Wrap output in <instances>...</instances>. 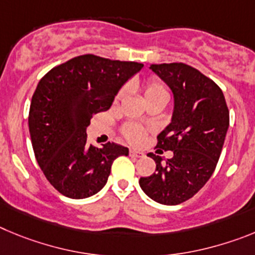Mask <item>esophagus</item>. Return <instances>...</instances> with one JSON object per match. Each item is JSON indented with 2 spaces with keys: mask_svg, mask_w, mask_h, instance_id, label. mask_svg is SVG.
Listing matches in <instances>:
<instances>
[{
  "mask_svg": "<svg viewBox=\"0 0 255 255\" xmlns=\"http://www.w3.org/2000/svg\"><path fill=\"white\" fill-rule=\"evenodd\" d=\"M129 156L130 157H134V159H138V157H142V156H143V153L136 150H129Z\"/></svg>",
  "mask_w": 255,
  "mask_h": 255,
  "instance_id": "esophagus-1",
  "label": "esophagus"
}]
</instances>
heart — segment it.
Listing matches in <instances>:
<instances>
[{
	"label": "heart",
	"instance_id": "b5f03b06",
	"mask_svg": "<svg viewBox=\"0 0 255 255\" xmlns=\"http://www.w3.org/2000/svg\"><path fill=\"white\" fill-rule=\"evenodd\" d=\"M133 86L141 91L146 104H148L151 102H156V100H165V102L169 100V91L165 88V85L161 84L159 80L148 79L142 82L136 81L133 84ZM125 94L126 89L119 90L118 95H117V99H121ZM123 134L132 143H139L143 139V129L141 127H138V126L134 125L126 126L125 129H123Z\"/></svg>",
	"mask_w": 255,
	"mask_h": 255
}]
</instances>
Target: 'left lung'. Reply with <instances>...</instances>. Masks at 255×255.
Masks as SVG:
<instances>
[{
	"mask_svg": "<svg viewBox=\"0 0 255 255\" xmlns=\"http://www.w3.org/2000/svg\"><path fill=\"white\" fill-rule=\"evenodd\" d=\"M174 96L171 122L157 136L160 152L173 151L171 159L148 153L156 162L152 175L139 179L151 199L175 206L192 198L216 169L229 128V109L221 89L185 63L151 65Z\"/></svg>",
	"mask_w": 255,
	"mask_h": 255,
	"instance_id": "8db88e82",
	"label": "left lung"
}]
</instances>
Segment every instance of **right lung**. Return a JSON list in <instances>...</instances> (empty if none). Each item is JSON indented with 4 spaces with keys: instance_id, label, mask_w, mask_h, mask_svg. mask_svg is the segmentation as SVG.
Here are the masks:
<instances>
[{
    "instance_id": "1",
    "label": "right lung",
    "mask_w": 255,
    "mask_h": 255,
    "mask_svg": "<svg viewBox=\"0 0 255 255\" xmlns=\"http://www.w3.org/2000/svg\"><path fill=\"white\" fill-rule=\"evenodd\" d=\"M143 67L84 54L52 68L39 81L29 111L35 159L48 182L68 198L82 199L104 188L114 160L128 148L114 142L88 143L94 114L108 111L123 85Z\"/></svg>"
}]
</instances>
